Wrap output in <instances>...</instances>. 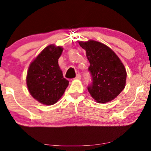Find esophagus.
Masks as SVG:
<instances>
[{
    "label": "esophagus",
    "mask_w": 151,
    "mask_h": 151,
    "mask_svg": "<svg viewBox=\"0 0 151 151\" xmlns=\"http://www.w3.org/2000/svg\"><path fill=\"white\" fill-rule=\"evenodd\" d=\"M75 79H81V74H78L76 76Z\"/></svg>",
    "instance_id": "obj_1"
}]
</instances>
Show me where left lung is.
<instances>
[{
  "label": "left lung",
  "instance_id": "1",
  "mask_svg": "<svg viewBox=\"0 0 151 151\" xmlns=\"http://www.w3.org/2000/svg\"><path fill=\"white\" fill-rule=\"evenodd\" d=\"M86 50L90 63L88 70L93 83L88 88L91 97L97 103H106L115 99L126 85L127 72L121 60L110 47L103 43L88 40L79 41Z\"/></svg>",
  "mask_w": 151,
  "mask_h": 151
}]
</instances>
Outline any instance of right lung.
<instances>
[{
  "label": "right lung",
  "mask_w": 151,
  "mask_h": 151,
  "mask_svg": "<svg viewBox=\"0 0 151 151\" xmlns=\"http://www.w3.org/2000/svg\"><path fill=\"white\" fill-rule=\"evenodd\" d=\"M63 50L60 46L49 45L34 58L28 68L27 88L31 96L41 104H55L69 85L58 65Z\"/></svg>",
  "instance_id": "add662e5"
}]
</instances>
